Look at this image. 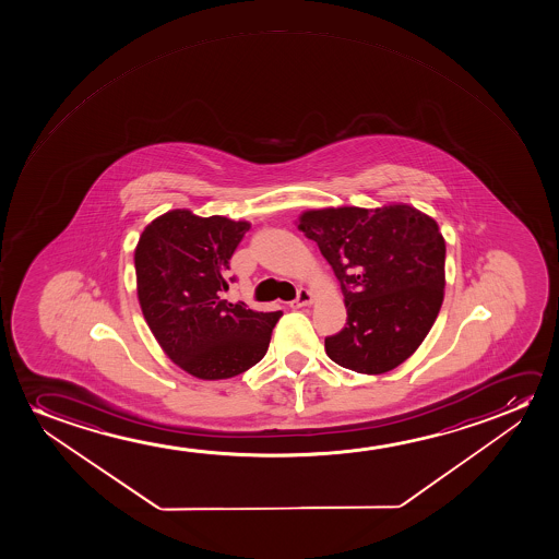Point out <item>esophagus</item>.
<instances>
[{"label":"esophagus","instance_id":"1","mask_svg":"<svg viewBox=\"0 0 559 559\" xmlns=\"http://www.w3.org/2000/svg\"><path fill=\"white\" fill-rule=\"evenodd\" d=\"M311 301H313V294L307 290V288H299L298 296L292 301L290 307L292 309H299V307L309 306Z\"/></svg>","mask_w":559,"mask_h":559}]
</instances>
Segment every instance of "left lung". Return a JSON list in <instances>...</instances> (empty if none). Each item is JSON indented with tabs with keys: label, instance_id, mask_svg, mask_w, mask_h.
I'll return each instance as SVG.
<instances>
[{
	"label": "left lung",
	"instance_id": "left-lung-1",
	"mask_svg": "<svg viewBox=\"0 0 559 559\" xmlns=\"http://www.w3.org/2000/svg\"><path fill=\"white\" fill-rule=\"evenodd\" d=\"M299 230L319 246L340 281L347 322L324 340L326 355L360 374L405 362L443 304L444 238L406 204L309 210Z\"/></svg>",
	"mask_w": 559,
	"mask_h": 559
}]
</instances>
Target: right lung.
<instances>
[{
	"instance_id": "right-lung-1",
	"label": "right lung",
	"mask_w": 559,
	"mask_h": 559,
	"mask_svg": "<svg viewBox=\"0 0 559 559\" xmlns=\"http://www.w3.org/2000/svg\"><path fill=\"white\" fill-rule=\"evenodd\" d=\"M250 223L171 210L135 248L138 296L148 329L177 367L200 380L242 374L267 353L283 311L258 313L223 298L229 260Z\"/></svg>"
}]
</instances>
